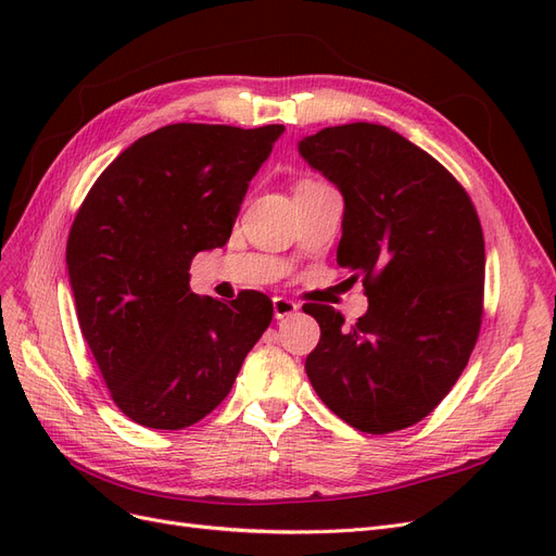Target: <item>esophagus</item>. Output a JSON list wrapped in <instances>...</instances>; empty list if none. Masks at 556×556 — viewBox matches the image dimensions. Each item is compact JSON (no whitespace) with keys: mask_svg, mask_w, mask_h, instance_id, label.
<instances>
[{"mask_svg":"<svg viewBox=\"0 0 556 556\" xmlns=\"http://www.w3.org/2000/svg\"><path fill=\"white\" fill-rule=\"evenodd\" d=\"M299 311V304L288 296H274V315L276 319H285Z\"/></svg>","mask_w":556,"mask_h":556,"instance_id":"34e87169","label":"esophagus"}]
</instances>
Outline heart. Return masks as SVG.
Wrapping results in <instances>:
<instances>
[{"instance_id":"1","label":"heart","mask_w":556,"mask_h":556,"mask_svg":"<svg viewBox=\"0 0 556 556\" xmlns=\"http://www.w3.org/2000/svg\"><path fill=\"white\" fill-rule=\"evenodd\" d=\"M315 182H319V180H311V178H304V180H299V182H296V188H301V185H315Z\"/></svg>"}]
</instances>
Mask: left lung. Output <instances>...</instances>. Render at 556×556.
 <instances>
[{"instance_id": "left-lung-1", "label": "left lung", "mask_w": 556, "mask_h": 556, "mask_svg": "<svg viewBox=\"0 0 556 556\" xmlns=\"http://www.w3.org/2000/svg\"><path fill=\"white\" fill-rule=\"evenodd\" d=\"M299 153L345 199L339 266L368 311L352 327L331 306L306 374L325 406L366 433L417 425L447 396L482 325L484 237L445 166L390 127H325Z\"/></svg>"}]
</instances>
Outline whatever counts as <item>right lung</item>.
Wrapping results in <instances>:
<instances>
[{
    "instance_id": "obj_1",
    "label": "right lung",
    "mask_w": 556,
    "mask_h": 556,
    "mask_svg": "<svg viewBox=\"0 0 556 556\" xmlns=\"http://www.w3.org/2000/svg\"><path fill=\"white\" fill-rule=\"evenodd\" d=\"M282 125L178 123L123 150L90 188L66 241L83 339L111 399L148 429H185L223 403L271 325V299H201L199 250L223 248Z\"/></svg>"
}]
</instances>
